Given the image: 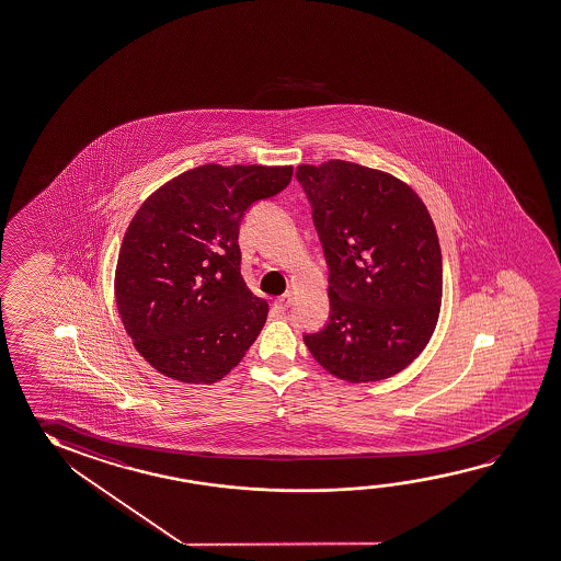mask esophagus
<instances>
[{
    "instance_id": "1",
    "label": "esophagus",
    "mask_w": 561,
    "mask_h": 561,
    "mask_svg": "<svg viewBox=\"0 0 561 561\" xmlns=\"http://www.w3.org/2000/svg\"><path fill=\"white\" fill-rule=\"evenodd\" d=\"M290 300H293L290 294H285V296L276 298L275 304H273V310H275L276 313H285V311L288 310V306H290Z\"/></svg>"
}]
</instances>
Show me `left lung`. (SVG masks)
I'll use <instances>...</instances> for the list:
<instances>
[{"mask_svg": "<svg viewBox=\"0 0 561 561\" xmlns=\"http://www.w3.org/2000/svg\"><path fill=\"white\" fill-rule=\"evenodd\" d=\"M330 268V321L304 343L328 373L378 382L401 373L435 331L443 255L435 224L400 179L351 161L298 165Z\"/></svg>", "mask_w": 561, "mask_h": 561, "instance_id": "1", "label": "left lung"}]
</instances>
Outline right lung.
<instances>
[{
    "label": "right lung",
    "instance_id": "obj_1",
    "mask_svg": "<svg viewBox=\"0 0 561 561\" xmlns=\"http://www.w3.org/2000/svg\"><path fill=\"white\" fill-rule=\"evenodd\" d=\"M290 179V165L206 163L168 181L134 214L116 263V308L158 373L218 382L253 345L268 304L241 276L240 224Z\"/></svg>",
    "mask_w": 561,
    "mask_h": 561
}]
</instances>
